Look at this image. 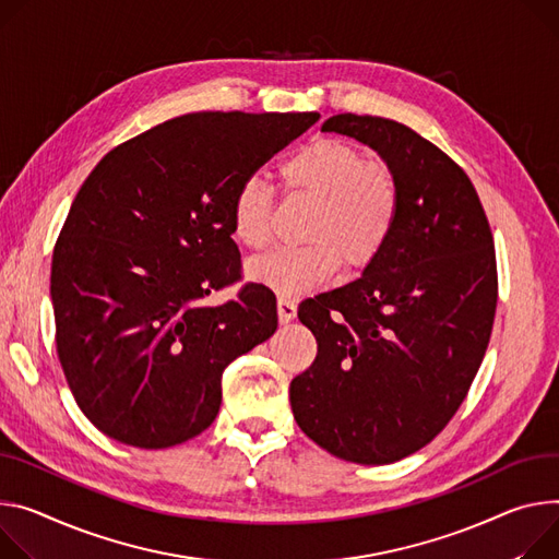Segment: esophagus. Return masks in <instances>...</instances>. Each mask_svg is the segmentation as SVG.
<instances>
[{"mask_svg": "<svg viewBox=\"0 0 559 559\" xmlns=\"http://www.w3.org/2000/svg\"><path fill=\"white\" fill-rule=\"evenodd\" d=\"M296 317V302L292 298H278V321L289 323Z\"/></svg>", "mask_w": 559, "mask_h": 559, "instance_id": "esophagus-1", "label": "esophagus"}]
</instances>
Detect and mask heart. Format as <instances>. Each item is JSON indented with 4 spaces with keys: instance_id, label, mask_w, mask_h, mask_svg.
I'll use <instances>...</instances> for the list:
<instances>
[{
    "instance_id": "1",
    "label": "heart",
    "mask_w": 559,
    "mask_h": 559,
    "mask_svg": "<svg viewBox=\"0 0 559 559\" xmlns=\"http://www.w3.org/2000/svg\"><path fill=\"white\" fill-rule=\"evenodd\" d=\"M285 187L317 200L302 247H283L249 265V276L283 298H296L328 283L338 263L368 267L390 242L401 189L390 167L370 163L364 151L341 138H321L281 165ZM274 193L261 180H245L231 202V236L261 251L272 242Z\"/></svg>"
}]
</instances>
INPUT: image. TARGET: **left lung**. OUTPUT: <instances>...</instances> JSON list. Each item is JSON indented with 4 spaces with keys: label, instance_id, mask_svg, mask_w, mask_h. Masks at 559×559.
<instances>
[{
    "label": "left lung",
    "instance_id": "left-lung-1",
    "mask_svg": "<svg viewBox=\"0 0 559 559\" xmlns=\"http://www.w3.org/2000/svg\"><path fill=\"white\" fill-rule=\"evenodd\" d=\"M321 131L379 151L401 214L361 278L300 302L319 352L292 413L334 456L383 466L430 443L471 390L497 308L492 231L466 171L411 127L341 114Z\"/></svg>",
    "mask_w": 559,
    "mask_h": 559
}]
</instances>
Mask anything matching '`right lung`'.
<instances>
[{
    "label": "right lung",
    "instance_id": "obj_1",
    "mask_svg": "<svg viewBox=\"0 0 559 559\" xmlns=\"http://www.w3.org/2000/svg\"><path fill=\"white\" fill-rule=\"evenodd\" d=\"M319 118L187 114L88 174L53 249L50 298L67 383L97 430L158 450L212 426L225 368L278 325L265 285L207 302L240 281L234 195Z\"/></svg>",
    "mask_w": 559,
    "mask_h": 559
}]
</instances>
